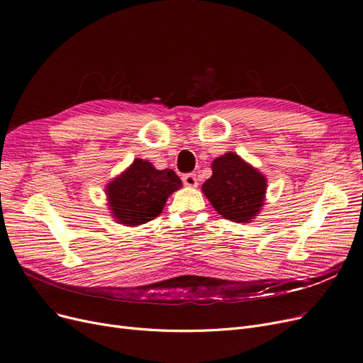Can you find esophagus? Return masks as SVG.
<instances>
[{
  "label": "esophagus",
  "mask_w": 363,
  "mask_h": 363,
  "mask_svg": "<svg viewBox=\"0 0 363 363\" xmlns=\"http://www.w3.org/2000/svg\"><path fill=\"white\" fill-rule=\"evenodd\" d=\"M182 182H184V185H186L189 188H196L197 186V178H196L194 174H185L182 177Z\"/></svg>",
  "instance_id": "esophagus-1"
}]
</instances>
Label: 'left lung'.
<instances>
[{"mask_svg": "<svg viewBox=\"0 0 363 363\" xmlns=\"http://www.w3.org/2000/svg\"><path fill=\"white\" fill-rule=\"evenodd\" d=\"M213 175L203 184V193L226 219L245 223L263 206L266 179L234 152L218 157L212 163Z\"/></svg>", "mask_w": 363, "mask_h": 363, "instance_id": "1", "label": "left lung"}]
</instances>
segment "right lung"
<instances>
[{"instance_id": "obj_1", "label": "right lung", "mask_w": 363, "mask_h": 363, "mask_svg": "<svg viewBox=\"0 0 363 363\" xmlns=\"http://www.w3.org/2000/svg\"><path fill=\"white\" fill-rule=\"evenodd\" d=\"M182 186L172 169L157 170L135 159L129 169L107 186L111 213L121 223L137 226L157 218L167 197Z\"/></svg>"}]
</instances>
